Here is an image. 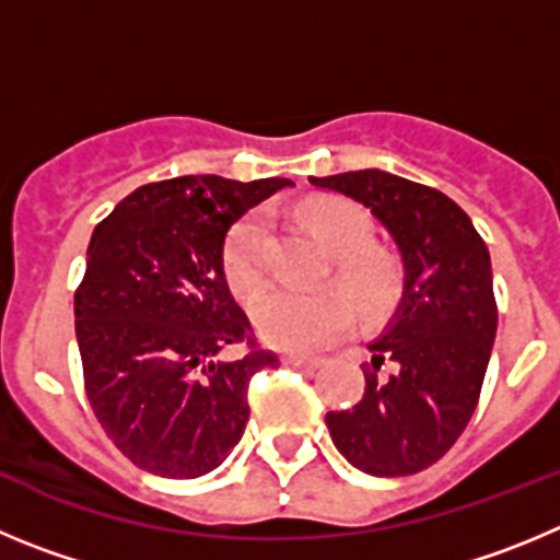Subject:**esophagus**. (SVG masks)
<instances>
[{"mask_svg": "<svg viewBox=\"0 0 560 560\" xmlns=\"http://www.w3.org/2000/svg\"><path fill=\"white\" fill-rule=\"evenodd\" d=\"M284 365L304 368V371H317V368L324 365V360H317V357H284Z\"/></svg>", "mask_w": 560, "mask_h": 560, "instance_id": "1", "label": "esophagus"}]
</instances>
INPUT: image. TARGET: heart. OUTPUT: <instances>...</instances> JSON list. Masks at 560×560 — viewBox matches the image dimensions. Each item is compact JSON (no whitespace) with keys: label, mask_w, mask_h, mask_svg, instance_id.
Segmentation results:
<instances>
[{"label":"heart","mask_w":560,"mask_h":560,"mask_svg":"<svg viewBox=\"0 0 560 560\" xmlns=\"http://www.w3.org/2000/svg\"><path fill=\"white\" fill-rule=\"evenodd\" d=\"M304 220L331 250V273L340 284L317 290L273 287L250 306L254 329L268 346L284 351H315L346 331L354 306L362 317L390 312L405 290V268L399 256L376 248L374 220L351 200L324 198L304 209ZM268 218L250 211L236 220L223 240L220 268L236 295H254L268 276ZM352 299L349 300L348 295Z\"/></svg>","instance_id":"b5f03b06"}]
</instances>
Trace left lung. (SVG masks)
I'll return each instance as SVG.
<instances>
[{
    "label": "left lung",
    "instance_id": "obj_1",
    "mask_svg": "<svg viewBox=\"0 0 560 560\" xmlns=\"http://www.w3.org/2000/svg\"><path fill=\"white\" fill-rule=\"evenodd\" d=\"M310 184L371 209L399 245L407 273L399 310L368 346L362 399L326 412L331 441L374 477L424 471L455 446L480 401L497 337L491 256L466 211L432 186L382 170Z\"/></svg>",
    "mask_w": 560,
    "mask_h": 560
}]
</instances>
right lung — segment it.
Here are the masks:
<instances>
[{"instance_id": "right-lung-1", "label": "right lung", "mask_w": 560, "mask_h": 560, "mask_svg": "<svg viewBox=\"0 0 560 560\" xmlns=\"http://www.w3.org/2000/svg\"><path fill=\"white\" fill-rule=\"evenodd\" d=\"M180 175L130 192L94 229L74 290L83 387L133 466L170 480L209 475L248 424V385L279 357L256 342L220 268L231 225L290 186ZM225 345H245L231 363Z\"/></svg>"}]
</instances>
